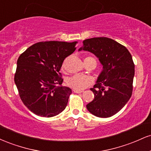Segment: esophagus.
<instances>
[{
	"label": "esophagus",
	"mask_w": 151,
	"mask_h": 151,
	"mask_svg": "<svg viewBox=\"0 0 151 151\" xmlns=\"http://www.w3.org/2000/svg\"><path fill=\"white\" fill-rule=\"evenodd\" d=\"M73 91L74 93H82L83 91H79V90H75L74 89Z\"/></svg>",
	"instance_id": "34e87169"
}]
</instances>
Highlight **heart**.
Wrapping results in <instances>:
<instances>
[{
	"label": "heart",
	"instance_id": "1",
	"mask_svg": "<svg viewBox=\"0 0 151 151\" xmlns=\"http://www.w3.org/2000/svg\"><path fill=\"white\" fill-rule=\"evenodd\" d=\"M95 62L96 60L92 57H86L84 58V63L88 62ZM93 83L92 78L88 75H83V74H75L68 78L67 80V84L72 89L81 91L85 88L91 85Z\"/></svg>",
	"mask_w": 151,
	"mask_h": 151
}]
</instances>
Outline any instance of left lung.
<instances>
[{
  "label": "left lung",
  "mask_w": 151,
  "mask_h": 151,
  "mask_svg": "<svg viewBox=\"0 0 151 151\" xmlns=\"http://www.w3.org/2000/svg\"><path fill=\"white\" fill-rule=\"evenodd\" d=\"M93 53L103 65L96 84L91 88L93 101L88 111L97 117L114 116L129 101L132 95L135 70L132 56L120 43L108 37H93L83 41L79 51Z\"/></svg>",
  "instance_id": "obj_1"
}]
</instances>
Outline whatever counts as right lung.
<instances>
[{"label":"right lung","mask_w":151,"mask_h":151,"mask_svg":"<svg viewBox=\"0 0 151 151\" xmlns=\"http://www.w3.org/2000/svg\"><path fill=\"white\" fill-rule=\"evenodd\" d=\"M77 42L46 41L32 45L20 55L14 81L22 101L30 111L52 117L65 110L72 89L63 82L60 69Z\"/></svg>","instance_id":"1"}]
</instances>
